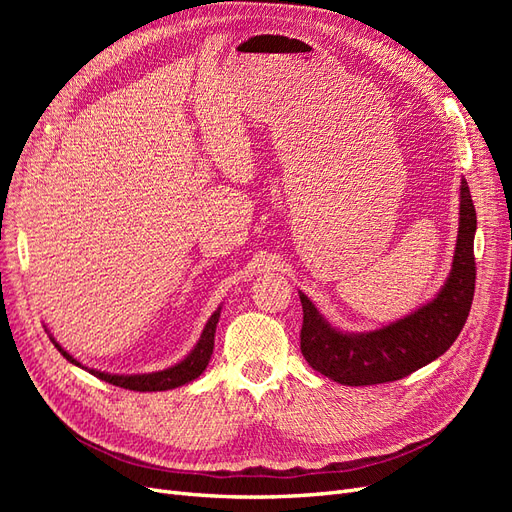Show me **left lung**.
<instances>
[{
  "label": "left lung",
  "instance_id": "obj_1",
  "mask_svg": "<svg viewBox=\"0 0 512 512\" xmlns=\"http://www.w3.org/2000/svg\"><path fill=\"white\" fill-rule=\"evenodd\" d=\"M474 232L476 211L468 183L461 179L459 235L451 277L431 303L380 331L365 335L339 333L322 320L305 294H299L305 361L339 384L367 386L406 378L438 359L453 346L472 307L476 286Z\"/></svg>",
  "mask_w": 512,
  "mask_h": 512
}]
</instances>
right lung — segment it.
<instances>
[{
    "label": "right lung",
    "instance_id": "add662e5",
    "mask_svg": "<svg viewBox=\"0 0 512 512\" xmlns=\"http://www.w3.org/2000/svg\"><path fill=\"white\" fill-rule=\"evenodd\" d=\"M218 320H220V309L209 318L207 327H205L203 335H200V342L196 344V348L175 367H168L164 371H156V374H141V376H113V374H104V371H96V369H87V367L85 369L89 371V374H94L96 378H100L108 384H115V386H121V389H130V391L145 393V391L177 389V386L198 378L205 371V367L209 365V359L213 354L215 327H218ZM55 348L61 354H64L70 363L81 367V363L72 359V356L64 348H61L57 342H55Z\"/></svg>",
    "mask_w": 512,
    "mask_h": 512
}]
</instances>
